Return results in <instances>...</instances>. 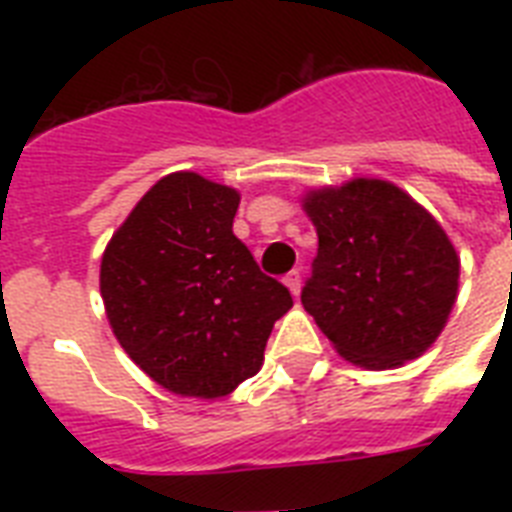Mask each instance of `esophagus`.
I'll use <instances>...</instances> for the list:
<instances>
[{"mask_svg":"<svg viewBox=\"0 0 512 512\" xmlns=\"http://www.w3.org/2000/svg\"><path fill=\"white\" fill-rule=\"evenodd\" d=\"M284 284L289 287V292L292 295H300V284H303V276H300V271H289L287 276H284Z\"/></svg>","mask_w":512,"mask_h":512,"instance_id":"34e87169","label":"esophagus"}]
</instances>
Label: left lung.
Listing matches in <instances>:
<instances>
[{
  "instance_id": "obj_1",
  "label": "left lung",
  "mask_w": 512,
  "mask_h": 512,
  "mask_svg": "<svg viewBox=\"0 0 512 512\" xmlns=\"http://www.w3.org/2000/svg\"><path fill=\"white\" fill-rule=\"evenodd\" d=\"M319 252L305 311L340 356L393 369L422 356L457 300L460 260L444 228L401 188L350 180L305 199Z\"/></svg>"
}]
</instances>
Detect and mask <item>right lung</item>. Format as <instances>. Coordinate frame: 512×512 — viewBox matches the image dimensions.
Returning a JSON list of instances; mask_svg holds the SVG:
<instances>
[{
	"label": "right lung",
	"instance_id": "right-lung-1",
	"mask_svg": "<svg viewBox=\"0 0 512 512\" xmlns=\"http://www.w3.org/2000/svg\"><path fill=\"white\" fill-rule=\"evenodd\" d=\"M239 193L196 172L162 177L114 233L100 295L127 356L162 388L228 396L260 372L292 295L236 239Z\"/></svg>",
	"mask_w": 512,
	"mask_h": 512
}]
</instances>
